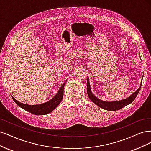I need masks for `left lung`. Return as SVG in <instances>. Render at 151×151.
Listing matches in <instances>:
<instances>
[{
	"mask_svg": "<svg viewBox=\"0 0 151 151\" xmlns=\"http://www.w3.org/2000/svg\"><path fill=\"white\" fill-rule=\"evenodd\" d=\"M141 85H142V82H141ZM141 85L139 88L137 89V90H136L135 92H134V93H132L127 99H125L124 100H122L120 101H103L100 99H97L93 94H92L91 91L89 80H88V78H87V93H88L89 99L93 101L94 104L100 106V107L106 110L115 111L123 108L124 106L130 104V103H132V102L134 101V100L136 98V96H137L140 89Z\"/></svg>",
	"mask_w": 151,
	"mask_h": 151,
	"instance_id": "left-lung-1",
	"label": "left lung"
}]
</instances>
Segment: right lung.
<instances>
[{"label": "right lung", "mask_w": 151, "mask_h": 151, "mask_svg": "<svg viewBox=\"0 0 151 151\" xmlns=\"http://www.w3.org/2000/svg\"><path fill=\"white\" fill-rule=\"evenodd\" d=\"M65 85L64 83L61 86L60 89L58 91L57 94L53 97V98L50 100L49 101H47L45 104H42L40 105H27L22 104L21 102L17 101L14 97L12 96V98L15 103L19 105L20 107L25 110L29 112H30L34 115H46L50 114V112L55 110L57 106L60 104L61 101L63 97V89Z\"/></svg>", "instance_id": "right-lung-1"}]
</instances>
